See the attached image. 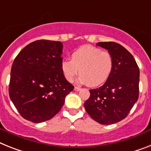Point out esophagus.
Wrapping results in <instances>:
<instances>
[{
	"mask_svg": "<svg viewBox=\"0 0 151 151\" xmlns=\"http://www.w3.org/2000/svg\"><path fill=\"white\" fill-rule=\"evenodd\" d=\"M74 90H75V91H76V92H78V91L81 90V88H79V87H78V86H75Z\"/></svg>",
	"mask_w": 151,
	"mask_h": 151,
	"instance_id": "34e87169",
	"label": "esophagus"
}]
</instances>
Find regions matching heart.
<instances>
[{
    "mask_svg": "<svg viewBox=\"0 0 151 151\" xmlns=\"http://www.w3.org/2000/svg\"><path fill=\"white\" fill-rule=\"evenodd\" d=\"M71 59L61 62L62 73L67 81H73L79 69L78 83L98 86L108 79L113 68V58L108 52L90 45L81 46L73 52Z\"/></svg>",
    "mask_w": 151,
    "mask_h": 151,
    "instance_id": "b5f03b06",
    "label": "heart"
}]
</instances>
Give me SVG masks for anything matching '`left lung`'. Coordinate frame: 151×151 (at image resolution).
Segmentation results:
<instances>
[{
	"label": "left lung",
	"instance_id": "1",
	"mask_svg": "<svg viewBox=\"0 0 151 151\" xmlns=\"http://www.w3.org/2000/svg\"><path fill=\"white\" fill-rule=\"evenodd\" d=\"M113 58L111 74L99 88L90 89L84 103L87 113L95 121L109 125L127 117L139 97L140 70L134 56L116 42H98Z\"/></svg>",
	"mask_w": 151,
	"mask_h": 151
}]
</instances>
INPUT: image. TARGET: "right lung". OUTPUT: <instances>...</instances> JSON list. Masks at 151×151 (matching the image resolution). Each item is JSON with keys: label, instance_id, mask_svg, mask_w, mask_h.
Instances as JSON below:
<instances>
[{"label": "right lung", "instance_id": "1", "mask_svg": "<svg viewBox=\"0 0 151 151\" xmlns=\"http://www.w3.org/2000/svg\"><path fill=\"white\" fill-rule=\"evenodd\" d=\"M61 42L38 40L18 53L11 70L9 96L20 115L33 123L52 119L74 86L61 69Z\"/></svg>", "mask_w": 151, "mask_h": 151}]
</instances>
